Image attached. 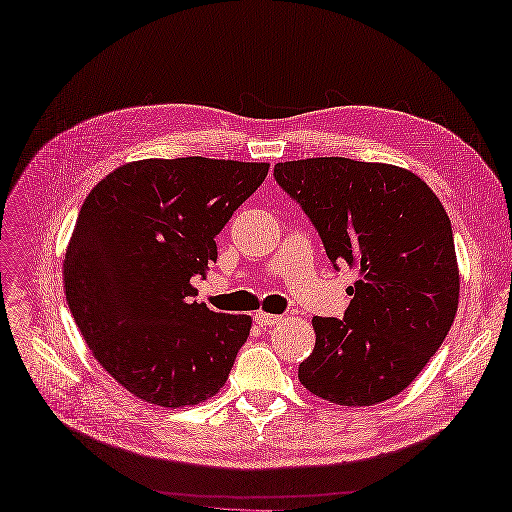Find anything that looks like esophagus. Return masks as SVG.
I'll use <instances>...</instances> for the list:
<instances>
[{
    "instance_id": "obj_1",
    "label": "esophagus",
    "mask_w": 512,
    "mask_h": 512,
    "mask_svg": "<svg viewBox=\"0 0 512 512\" xmlns=\"http://www.w3.org/2000/svg\"><path fill=\"white\" fill-rule=\"evenodd\" d=\"M254 321L258 323V326H276V323L282 321V317L269 315V313H263V310H258V313L254 315Z\"/></svg>"
}]
</instances>
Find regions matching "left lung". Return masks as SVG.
Returning a JSON list of instances; mask_svg holds the SVG:
<instances>
[{"mask_svg": "<svg viewBox=\"0 0 512 512\" xmlns=\"http://www.w3.org/2000/svg\"><path fill=\"white\" fill-rule=\"evenodd\" d=\"M273 178L313 221L330 263L358 271L343 319L313 317L317 341L299 382L341 406L402 393L458 308L454 234L439 197L406 169L339 156L278 162Z\"/></svg>", "mask_w": 512, "mask_h": 512, "instance_id": "obj_1", "label": "left lung"}]
</instances>
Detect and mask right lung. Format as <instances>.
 <instances>
[{"label":"right lung","instance_id":"add662e5","mask_svg":"<svg viewBox=\"0 0 512 512\" xmlns=\"http://www.w3.org/2000/svg\"><path fill=\"white\" fill-rule=\"evenodd\" d=\"M267 162L147 158L86 197L62 265L86 345L123 389L180 408L228 380L252 317L197 304L191 280L217 260L215 236L267 178Z\"/></svg>","mask_w":512,"mask_h":512}]
</instances>
